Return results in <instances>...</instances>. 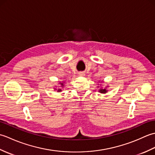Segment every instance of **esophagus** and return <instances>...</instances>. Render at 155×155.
Instances as JSON below:
<instances>
[{"instance_id":"34e87169","label":"esophagus","mask_w":155,"mask_h":155,"mask_svg":"<svg viewBox=\"0 0 155 155\" xmlns=\"http://www.w3.org/2000/svg\"><path fill=\"white\" fill-rule=\"evenodd\" d=\"M78 76H80V77H84L85 73L84 72H80L79 73H78Z\"/></svg>"}]
</instances>
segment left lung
Wrapping results in <instances>:
<instances>
[{
	"label": "left lung",
	"instance_id": "8db88e82",
	"mask_svg": "<svg viewBox=\"0 0 155 155\" xmlns=\"http://www.w3.org/2000/svg\"><path fill=\"white\" fill-rule=\"evenodd\" d=\"M99 92L101 93H106L107 92V90L106 89V88H100L99 90Z\"/></svg>",
	"mask_w": 155,
	"mask_h": 155
}]
</instances>
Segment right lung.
I'll return each mask as SVG.
<instances>
[{
    "label": "right lung",
    "instance_id": "1",
    "mask_svg": "<svg viewBox=\"0 0 155 155\" xmlns=\"http://www.w3.org/2000/svg\"><path fill=\"white\" fill-rule=\"evenodd\" d=\"M60 84H61L62 85V86H61V87H62V86H63V83H60ZM61 91H62L61 89H58V91H58V92H61Z\"/></svg>",
    "mask_w": 155,
    "mask_h": 155
}]
</instances>
